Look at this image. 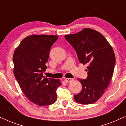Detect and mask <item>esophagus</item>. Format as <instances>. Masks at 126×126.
Masks as SVG:
<instances>
[{"label":"esophagus","instance_id":"1","mask_svg":"<svg viewBox=\"0 0 126 126\" xmlns=\"http://www.w3.org/2000/svg\"><path fill=\"white\" fill-rule=\"evenodd\" d=\"M65 81L67 82V83H69V82L73 81V79H70V78H66V79H65Z\"/></svg>","mask_w":126,"mask_h":126}]
</instances>
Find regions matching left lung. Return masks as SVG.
I'll return each instance as SVG.
<instances>
[{
    "instance_id": "1",
    "label": "left lung",
    "mask_w": 126,
    "mask_h": 126,
    "mask_svg": "<svg viewBox=\"0 0 126 126\" xmlns=\"http://www.w3.org/2000/svg\"><path fill=\"white\" fill-rule=\"evenodd\" d=\"M65 38L76 51L79 61L87 64L88 76L79 79L82 89L74 99L81 104L96 102L104 94L112 77L115 65L113 49L101 33L85 28Z\"/></svg>"
}]
</instances>
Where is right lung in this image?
Returning <instances> with one entry per match:
<instances>
[{
  "mask_svg": "<svg viewBox=\"0 0 126 126\" xmlns=\"http://www.w3.org/2000/svg\"><path fill=\"white\" fill-rule=\"evenodd\" d=\"M58 35H32L24 38L14 53V74L20 89L29 100L40 106L53 104L59 79L43 76L47 68L51 46Z\"/></svg>",
  "mask_w": 126,
  "mask_h": 126,
  "instance_id": "1",
  "label": "right lung"
}]
</instances>
